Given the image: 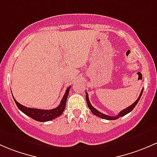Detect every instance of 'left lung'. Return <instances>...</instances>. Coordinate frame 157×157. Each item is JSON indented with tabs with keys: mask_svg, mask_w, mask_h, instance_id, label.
Instances as JSON below:
<instances>
[{
	"mask_svg": "<svg viewBox=\"0 0 157 157\" xmlns=\"http://www.w3.org/2000/svg\"><path fill=\"white\" fill-rule=\"evenodd\" d=\"M143 90H144V89H142L141 92H140V95H139L138 98L136 100V101H135V103H132V104L131 105V106H128L126 109H123V110L121 111V112L119 113L118 114L117 116H107V115L103 114V113H102L99 112V111H98V109H95V108L94 107V106H92L91 104H90V101H89V98H88V93H87V92H85V93H86V101H87V104H88V107H89V109H90V111H91L92 113L94 114L95 116H98V117L102 118V119H107V120H115V119H119V117H122V116H125V115H126V114L128 113H130L132 110H133V109L135 107V106H136L137 103H138L139 100H140V97H141L142 93H143Z\"/></svg>",
	"mask_w": 157,
	"mask_h": 157,
	"instance_id": "obj_1",
	"label": "left lung"
}]
</instances>
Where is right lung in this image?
Wrapping results in <instances>:
<instances>
[{
	"label": "right lung",
	"mask_w": 157,
	"mask_h": 157,
	"mask_svg": "<svg viewBox=\"0 0 157 157\" xmlns=\"http://www.w3.org/2000/svg\"><path fill=\"white\" fill-rule=\"evenodd\" d=\"M70 88L71 86L67 88L65 94H64V96L63 97L62 100H61V102L59 103V106L52 109H40L26 107V106H23V105L20 104V103L17 102L14 98L13 100L14 101H15L16 104H17V107H18L23 113L26 115V116H29L32 119H35V120L36 121H38V122H48V121L56 119V118H57L58 116H59L63 113L66 107V103H67V100L68 98V95H69V92Z\"/></svg>",
	"instance_id": "1"
}]
</instances>
